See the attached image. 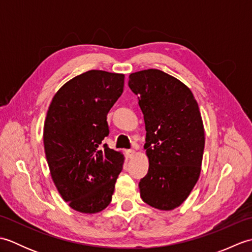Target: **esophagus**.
Masks as SVG:
<instances>
[{
	"mask_svg": "<svg viewBox=\"0 0 252 252\" xmlns=\"http://www.w3.org/2000/svg\"><path fill=\"white\" fill-rule=\"evenodd\" d=\"M126 155L127 158H132V157H134L135 151H134V149H126Z\"/></svg>",
	"mask_w": 252,
	"mask_h": 252,
	"instance_id": "1",
	"label": "esophagus"
}]
</instances>
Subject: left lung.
I'll return each mask as SVG.
<instances>
[{
	"label": "left lung",
	"mask_w": 252,
	"mask_h": 252,
	"mask_svg": "<svg viewBox=\"0 0 252 252\" xmlns=\"http://www.w3.org/2000/svg\"><path fill=\"white\" fill-rule=\"evenodd\" d=\"M129 88L144 115L149 159L148 173L140 181L141 198L159 210L183 203L199 178L205 130L191 91L158 69L137 71Z\"/></svg>",
	"instance_id": "1"
}]
</instances>
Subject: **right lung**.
Returning a JSON list of instances; mask_svg holds the SVG:
<instances>
[{"label":"right lung","mask_w":252,"mask_h":252,"mask_svg":"<svg viewBox=\"0 0 252 252\" xmlns=\"http://www.w3.org/2000/svg\"><path fill=\"white\" fill-rule=\"evenodd\" d=\"M123 85L125 74L90 70L63 84L47 110L43 142L52 179L79 212H99L111 201L125 158L103 140Z\"/></svg>","instance_id":"obj_1"}]
</instances>
